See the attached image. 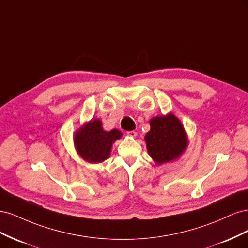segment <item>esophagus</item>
I'll list each match as a JSON object with an SVG mask.
<instances>
[{
	"label": "esophagus",
	"mask_w": 248,
	"mask_h": 248,
	"mask_svg": "<svg viewBox=\"0 0 248 248\" xmlns=\"http://www.w3.org/2000/svg\"><path fill=\"white\" fill-rule=\"evenodd\" d=\"M127 134H128V136L131 137V138H136V137L138 136V132L132 130V131H128V132H127Z\"/></svg>",
	"instance_id": "1"
}]
</instances>
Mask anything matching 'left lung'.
<instances>
[{
	"label": "left lung",
	"mask_w": 248,
	"mask_h": 248,
	"mask_svg": "<svg viewBox=\"0 0 248 248\" xmlns=\"http://www.w3.org/2000/svg\"><path fill=\"white\" fill-rule=\"evenodd\" d=\"M150 127L145 136L146 147L148 154L157 166L174 161L182 156L188 147V136L181 121L172 112L152 118Z\"/></svg>",
	"instance_id": "1"
}]
</instances>
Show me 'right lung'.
<instances>
[{
	"mask_svg": "<svg viewBox=\"0 0 248 248\" xmlns=\"http://www.w3.org/2000/svg\"><path fill=\"white\" fill-rule=\"evenodd\" d=\"M122 136L116 128L104 130L99 119H92L73 133V145L81 159L89 163H100L110 156L112 144Z\"/></svg>",
	"mask_w": 248,
	"mask_h": 248,
	"instance_id": "obj_1",
	"label": "right lung"
}]
</instances>
